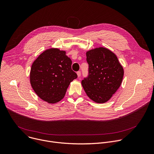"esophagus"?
<instances>
[{
	"label": "esophagus",
	"instance_id": "esophagus-1",
	"mask_svg": "<svg viewBox=\"0 0 154 154\" xmlns=\"http://www.w3.org/2000/svg\"><path fill=\"white\" fill-rule=\"evenodd\" d=\"M77 75H78V77H80V75H81V71H77Z\"/></svg>",
	"mask_w": 154,
	"mask_h": 154
}]
</instances>
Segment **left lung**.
<instances>
[{"mask_svg": "<svg viewBox=\"0 0 154 154\" xmlns=\"http://www.w3.org/2000/svg\"><path fill=\"white\" fill-rule=\"evenodd\" d=\"M88 74L82 81L87 95L96 103L109 100L119 88L124 71L117 56L105 48H95L86 53Z\"/></svg>", "mask_w": 154, "mask_h": 154, "instance_id": "obj_1", "label": "left lung"}]
</instances>
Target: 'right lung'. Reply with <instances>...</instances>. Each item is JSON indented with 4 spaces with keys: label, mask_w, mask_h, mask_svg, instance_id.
<instances>
[{
    "label": "right lung",
    "mask_w": 154,
    "mask_h": 154,
    "mask_svg": "<svg viewBox=\"0 0 154 154\" xmlns=\"http://www.w3.org/2000/svg\"><path fill=\"white\" fill-rule=\"evenodd\" d=\"M65 54L59 49L46 50L31 66V86L40 98L49 103L60 101L70 83L77 78L71 68L72 61Z\"/></svg>",
    "instance_id": "1"
}]
</instances>
